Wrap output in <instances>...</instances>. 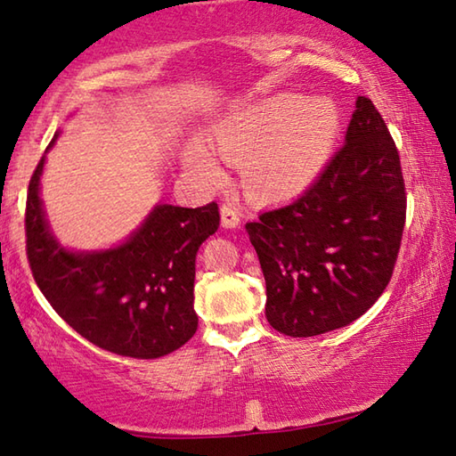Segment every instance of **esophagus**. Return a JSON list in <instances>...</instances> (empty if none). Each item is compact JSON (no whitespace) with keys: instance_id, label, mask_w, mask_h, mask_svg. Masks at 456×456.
Here are the masks:
<instances>
[{"instance_id":"esophagus-1","label":"esophagus","mask_w":456,"mask_h":456,"mask_svg":"<svg viewBox=\"0 0 456 456\" xmlns=\"http://www.w3.org/2000/svg\"><path fill=\"white\" fill-rule=\"evenodd\" d=\"M239 221H241V211H239L235 205L223 203V207H221V225L227 227V229H233V227L239 225Z\"/></svg>"}]
</instances>
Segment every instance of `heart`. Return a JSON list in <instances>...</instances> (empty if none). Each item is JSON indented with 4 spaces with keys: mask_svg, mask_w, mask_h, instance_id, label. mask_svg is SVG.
Masks as SVG:
<instances>
[{
    "mask_svg": "<svg viewBox=\"0 0 456 456\" xmlns=\"http://www.w3.org/2000/svg\"><path fill=\"white\" fill-rule=\"evenodd\" d=\"M339 114L330 100L305 102L280 94L231 114L213 130L225 159L243 160V183L253 195L289 197L310 184L338 141ZM184 163L207 181L221 179L217 159L203 144L184 151Z\"/></svg>",
    "mask_w": 456,
    "mask_h": 456,
    "instance_id": "obj_1",
    "label": "heart"
}]
</instances>
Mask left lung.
Wrapping results in <instances>:
<instances>
[{
	"label": "left lung",
	"instance_id": "left-lung-1",
	"mask_svg": "<svg viewBox=\"0 0 456 456\" xmlns=\"http://www.w3.org/2000/svg\"><path fill=\"white\" fill-rule=\"evenodd\" d=\"M404 221L398 149L372 100L358 96L344 146L312 187L245 225L272 328L312 338L358 320L390 281Z\"/></svg>",
	"mask_w": 456,
	"mask_h": 456
}]
</instances>
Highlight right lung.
I'll list each match as a JSON object with an SVG mask.
<instances>
[{
  "label": "right lung",
  "mask_w": 456,
  "mask_h": 456,
  "mask_svg": "<svg viewBox=\"0 0 456 456\" xmlns=\"http://www.w3.org/2000/svg\"><path fill=\"white\" fill-rule=\"evenodd\" d=\"M42 168L44 159L28 187L26 253L37 288L60 318L120 356L154 360L187 344L199 326L192 307L197 251L219 229L217 203L159 205L117 249L70 253L48 231L37 192Z\"/></svg>",
  "instance_id": "add662e5"
}]
</instances>
